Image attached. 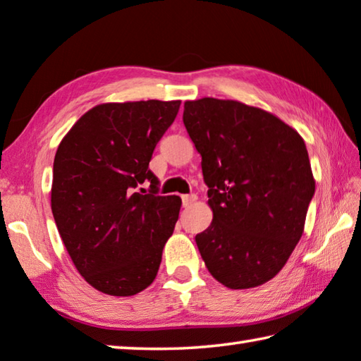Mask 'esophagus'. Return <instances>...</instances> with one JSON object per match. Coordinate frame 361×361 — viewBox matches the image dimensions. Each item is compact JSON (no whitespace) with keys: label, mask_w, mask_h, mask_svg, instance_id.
I'll return each instance as SVG.
<instances>
[{"label":"esophagus","mask_w":361,"mask_h":361,"mask_svg":"<svg viewBox=\"0 0 361 361\" xmlns=\"http://www.w3.org/2000/svg\"><path fill=\"white\" fill-rule=\"evenodd\" d=\"M196 199H197L196 194H185V196H181L183 207H190L192 202H196Z\"/></svg>","instance_id":"esophagus-1"}]
</instances>
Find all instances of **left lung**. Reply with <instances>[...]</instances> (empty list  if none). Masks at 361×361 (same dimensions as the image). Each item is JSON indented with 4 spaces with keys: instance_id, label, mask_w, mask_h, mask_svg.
<instances>
[{
    "instance_id": "left-lung-1",
    "label": "left lung",
    "mask_w": 361,
    "mask_h": 361,
    "mask_svg": "<svg viewBox=\"0 0 361 361\" xmlns=\"http://www.w3.org/2000/svg\"><path fill=\"white\" fill-rule=\"evenodd\" d=\"M183 123L202 156L214 212L196 236L205 267L230 289L270 281L300 241L314 194L304 140L273 114L231 99L186 101Z\"/></svg>"
}]
</instances>
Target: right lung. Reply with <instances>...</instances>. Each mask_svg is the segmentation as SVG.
<instances>
[{
    "mask_svg": "<svg viewBox=\"0 0 361 361\" xmlns=\"http://www.w3.org/2000/svg\"><path fill=\"white\" fill-rule=\"evenodd\" d=\"M180 104H99L77 120L57 147L51 210L73 265L101 293L135 295L157 276L181 199L159 196L149 160ZM146 180L150 191L138 190Z\"/></svg>",
    "mask_w": 361,
    "mask_h": 361,
    "instance_id": "obj_1",
    "label": "right lung"
}]
</instances>
